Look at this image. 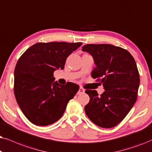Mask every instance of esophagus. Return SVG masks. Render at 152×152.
Here are the masks:
<instances>
[{
  "instance_id": "1",
  "label": "esophagus",
  "mask_w": 152,
  "mask_h": 152,
  "mask_svg": "<svg viewBox=\"0 0 152 152\" xmlns=\"http://www.w3.org/2000/svg\"><path fill=\"white\" fill-rule=\"evenodd\" d=\"M85 92V90L83 88H82V87H80L79 90L78 91V94H83Z\"/></svg>"
}]
</instances>
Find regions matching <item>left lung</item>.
<instances>
[{"label": "left lung", "mask_w": 152, "mask_h": 152, "mask_svg": "<svg viewBox=\"0 0 152 152\" xmlns=\"http://www.w3.org/2000/svg\"><path fill=\"white\" fill-rule=\"evenodd\" d=\"M83 51L94 58L92 77L100 81L105 91L86 90L90 102L85 106L89 119L102 128L120 123L136 102L140 75L134 58L128 50L111 44H86Z\"/></svg>", "instance_id": "1"}]
</instances>
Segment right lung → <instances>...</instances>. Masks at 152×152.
<instances>
[{
  "label": "right lung",
  "instance_id": "obj_1",
  "mask_svg": "<svg viewBox=\"0 0 152 152\" xmlns=\"http://www.w3.org/2000/svg\"><path fill=\"white\" fill-rule=\"evenodd\" d=\"M81 42L37 43L19 58L15 69L14 92L24 115L32 124L47 126L62 116L78 85L54 82L53 72L64 67L66 60Z\"/></svg>",
  "mask_w": 152,
  "mask_h": 152
}]
</instances>
